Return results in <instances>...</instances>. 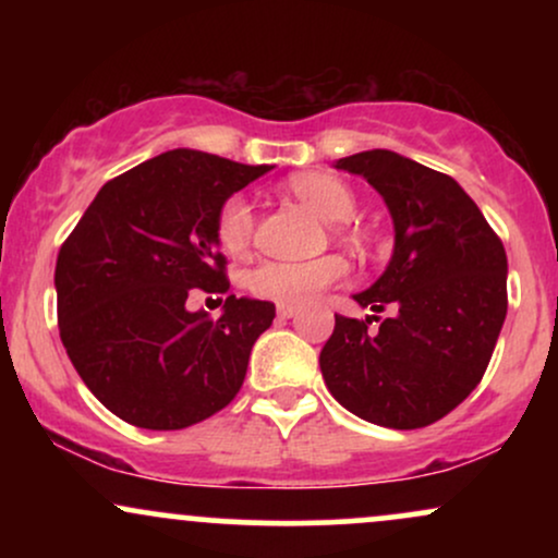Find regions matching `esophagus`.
<instances>
[{"mask_svg": "<svg viewBox=\"0 0 558 558\" xmlns=\"http://www.w3.org/2000/svg\"><path fill=\"white\" fill-rule=\"evenodd\" d=\"M296 306L293 304H278V317H283V319H288V317H293L296 315Z\"/></svg>", "mask_w": 558, "mask_h": 558, "instance_id": "34e87169", "label": "esophagus"}]
</instances>
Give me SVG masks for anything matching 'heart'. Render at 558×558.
Masks as SVG:
<instances>
[{"label":"heart","mask_w":558,"mask_h":558,"mask_svg":"<svg viewBox=\"0 0 558 558\" xmlns=\"http://www.w3.org/2000/svg\"><path fill=\"white\" fill-rule=\"evenodd\" d=\"M288 191L310 204L319 217L336 222L338 233L351 239L345 220H351L356 213V196L341 178L328 175V172H301L288 181ZM254 228H257V215L246 196H228L217 209L215 235L228 254L246 252L254 241ZM343 275L345 262L336 254L310 262H262L257 270L248 275V288L257 296L278 301V304H306L323 288L338 283Z\"/></svg>","instance_id":"b5f03b06"}]
</instances>
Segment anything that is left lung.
Wrapping results in <instances>:
<instances>
[{
  "label": "left lung",
  "instance_id": "1",
  "mask_svg": "<svg viewBox=\"0 0 558 558\" xmlns=\"http://www.w3.org/2000/svg\"><path fill=\"white\" fill-rule=\"evenodd\" d=\"M336 168L364 175L386 198L396 246L377 283L354 296L375 315H336L319 369L351 414L417 430L457 409L488 369L509 306L504 243L446 172L388 149ZM386 308L395 315L380 320ZM373 318L381 328L369 333Z\"/></svg>",
  "mask_w": 558,
  "mask_h": 558
}]
</instances>
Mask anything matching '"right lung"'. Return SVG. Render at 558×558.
I'll list each match as a JSON object with an SVG mask.
<instances>
[{
  "label": "right lung",
  "instance_id": "add662e5",
  "mask_svg": "<svg viewBox=\"0 0 558 558\" xmlns=\"http://www.w3.org/2000/svg\"><path fill=\"white\" fill-rule=\"evenodd\" d=\"M270 165L172 149L101 185L57 254V325L88 390L146 430H183L235 399L275 304L226 299L220 317L191 293H226L215 217ZM222 301V299H220Z\"/></svg>",
  "mask_w": 558,
  "mask_h": 558
}]
</instances>
